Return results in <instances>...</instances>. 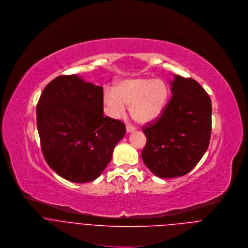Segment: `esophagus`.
<instances>
[{"instance_id": "obj_1", "label": "esophagus", "mask_w": 248, "mask_h": 248, "mask_svg": "<svg viewBox=\"0 0 248 248\" xmlns=\"http://www.w3.org/2000/svg\"><path fill=\"white\" fill-rule=\"evenodd\" d=\"M136 130V128L134 127V126H132V125H127L126 126V131H127V133H132V132H134Z\"/></svg>"}]
</instances>
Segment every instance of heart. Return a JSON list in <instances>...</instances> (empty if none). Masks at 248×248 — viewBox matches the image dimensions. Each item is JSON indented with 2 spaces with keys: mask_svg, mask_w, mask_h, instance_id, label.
Wrapping results in <instances>:
<instances>
[{
  "mask_svg": "<svg viewBox=\"0 0 248 248\" xmlns=\"http://www.w3.org/2000/svg\"><path fill=\"white\" fill-rule=\"evenodd\" d=\"M169 97L170 89L164 80L133 77L119 81L114 89L107 88L103 102L111 118H120L126 106H129L130 114L135 121L148 124L162 114Z\"/></svg>",
  "mask_w": 248,
  "mask_h": 248,
  "instance_id": "b5f03b06",
  "label": "heart"
}]
</instances>
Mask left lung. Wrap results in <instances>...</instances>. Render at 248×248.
I'll use <instances>...</instances> for the list:
<instances>
[{
	"instance_id": "1",
	"label": "left lung",
	"mask_w": 248,
	"mask_h": 248,
	"mask_svg": "<svg viewBox=\"0 0 248 248\" xmlns=\"http://www.w3.org/2000/svg\"><path fill=\"white\" fill-rule=\"evenodd\" d=\"M171 101L161 117L142 132L145 166L159 178L182 177L206 153L211 136V100L193 79L174 75Z\"/></svg>"
}]
</instances>
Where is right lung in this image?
<instances>
[{"label":"right lung","mask_w":248,"mask_h":248,"mask_svg":"<svg viewBox=\"0 0 248 248\" xmlns=\"http://www.w3.org/2000/svg\"><path fill=\"white\" fill-rule=\"evenodd\" d=\"M103 87L83 76H59L44 89L37 105V128L44 157L59 176L88 183L101 176L115 145L123 139V122L104 116Z\"/></svg>","instance_id":"1"}]
</instances>
